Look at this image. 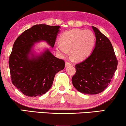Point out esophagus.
<instances>
[{"instance_id": "34e87169", "label": "esophagus", "mask_w": 126, "mask_h": 126, "mask_svg": "<svg viewBox=\"0 0 126 126\" xmlns=\"http://www.w3.org/2000/svg\"><path fill=\"white\" fill-rule=\"evenodd\" d=\"M71 64H72V63H70V62H66V63H65V66H66V67H67V66H70V65H71Z\"/></svg>"}]
</instances>
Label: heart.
<instances>
[{
	"label": "heart",
	"instance_id": "1",
	"mask_svg": "<svg viewBox=\"0 0 126 126\" xmlns=\"http://www.w3.org/2000/svg\"><path fill=\"white\" fill-rule=\"evenodd\" d=\"M60 42L61 44L56 46V50L59 54L66 56L70 50L72 58L76 61H81L92 52L95 43V37L91 30L74 29L63 32L60 36Z\"/></svg>",
	"mask_w": 126,
	"mask_h": 126
}]
</instances>
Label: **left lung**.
<instances>
[{
	"label": "left lung",
	"instance_id": "8db88e82",
	"mask_svg": "<svg viewBox=\"0 0 126 126\" xmlns=\"http://www.w3.org/2000/svg\"><path fill=\"white\" fill-rule=\"evenodd\" d=\"M95 47L89 57L75 65L76 73L72 82L78 91L98 94L106 89L117 70L118 60L110 41L96 27Z\"/></svg>",
	"mask_w": 126,
	"mask_h": 126
}]
</instances>
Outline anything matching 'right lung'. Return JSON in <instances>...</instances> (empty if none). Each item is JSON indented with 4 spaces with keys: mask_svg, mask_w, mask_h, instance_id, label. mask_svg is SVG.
<instances>
[{
    "mask_svg": "<svg viewBox=\"0 0 126 126\" xmlns=\"http://www.w3.org/2000/svg\"><path fill=\"white\" fill-rule=\"evenodd\" d=\"M59 25L41 24L34 25L21 34L14 43L9 59V66L13 84L28 96H41L53 85L55 75L65 66L63 60L46 50L41 55L29 57L34 43L45 41L53 47Z\"/></svg>",
    "mask_w": 126,
    "mask_h": 126,
    "instance_id": "add662e5",
    "label": "right lung"
}]
</instances>
